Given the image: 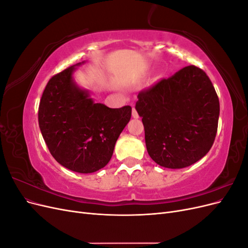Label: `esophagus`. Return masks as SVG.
Returning a JSON list of instances; mask_svg holds the SVG:
<instances>
[{
	"label": "esophagus",
	"instance_id": "34e87169",
	"mask_svg": "<svg viewBox=\"0 0 248 248\" xmlns=\"http://www.w3.org/2000/svg\"><path fill=\"white\" fill-rule=\"evenodd\" d=\"M132 117H133L134 119H138V118H139V114H138V111H137V109L134 108L133 107H132Z\"/></svg>",
	"mask_w": 248,
	"mask_h": 248
}]
</instances>
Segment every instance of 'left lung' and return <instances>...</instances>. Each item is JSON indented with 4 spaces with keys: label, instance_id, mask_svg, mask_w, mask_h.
<instances>
[{
    "label": "left lung",
    "instance_id": "obj_1",
    "mask_svg": "<svg viewBox=\"0 0 248 248\" xmlns=\"http://www.w3.org/2000/svg\"><path fill=\"white\" fill-rule=\"evenodd\" d=\"M136 109L141 117L150 157L161 167L183 169L211 149L217 132L219 100L199 67L186 66L142 90Z\"/></svg>",
    "mask_w": 248,
    "mask_h": 248
}]
</instances>
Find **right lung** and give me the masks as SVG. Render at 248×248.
Returning a JSON list of instances; mask_svg holds the SVG:
<instances>
[{
  "label": "right lung",
  "mask_w": 248,
  "mask_h": 248,
  "mask_svg": "<svg viewBox=\"0 0 248 248\" xmlns=\"http://www.w3.org/2000/svg\"><path fill=\"white\" fill-rule=\"evenodd\" d=\"M74 70L76 66H70L48 80L38 122L52 157L66 169L89 174L110 160L120 133L130 120L131 108H109L95 103L74 82Z\"/></svg>",
  "instance_id": "right-lung-1"
}]
</instances>
